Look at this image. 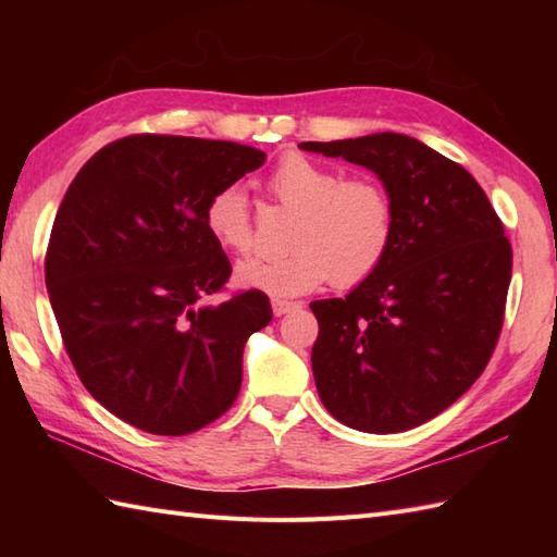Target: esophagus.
<instances>
[{
    "label": "esophagus",
    "mask_w": 557,
    "mask_h": 557,
    "mask_svg": "<svg viewBox=\"0 0 557 557\" xmlns=\"http://www.w3.org/2000/svg\"><path fill=\"white\" fill-rule=\"evenodd\" d=\"M297 309H299L297 301L272 299V313H275V315H285V313H292V311H297Z\"/></svg>",
    "instance_id": "obj_1"
}]
</instances>
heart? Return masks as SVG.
Instances as JSON below:
<instances>
[{"instance_id":"obj_1","label":"heart","mask_w":557,"mask_h":557,"mask_svg":"<svg viewBox=\"0 0 557 557\" xmlns=\"http://www.w3.org/2000/svg\"><path fill=\"white\" fill-rule=\"evenodd\" d=\"M270 198L297 212L285 256H256L236 268L242 287L299 297L333 280L354 287L381 268L395 236V203L373 176H349L299 152H287L265 180ZM208 234L224 251L256 248L251 208L242 186L227 184L203 208Z\"/></svg>"}]
</instances>
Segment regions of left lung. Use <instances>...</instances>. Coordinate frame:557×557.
Returning <instances> with one entry per match:
<instances>
[{
	"label": "left lung",
	"instance_id": "obj_1",
	"mask_svg": "<svg viewBox=\"0 0 557 557\" xmlns=\"http://www.w3.org/2000/svg\"><path fill=\"white\" fill-rule=\"evenodd\" d=\"M381 176L395 203L393 246L345 299L313 301V377L349 429L399 433L474 385L498 345L512 246L461 164L401 134L299 144Z\"/></svg>",
	"mask_w": 557,
	"mask_h": 557
}]
</instances>
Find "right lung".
I'll use <instances>...</instances> for the list:
<instances>
[{
    "instance_id": "right-lung-1",
    "label": "right lung",
    "mask_w": 557,
    "mask_h": 557,
    "mask_svg": "<svg viewBox=\"0 0 557 557\" xmlns=\"http://www.w3.org/2000/svg\"><path fill=\"white\" fill-rule=\"evenodd\" d=\"M263 162L232 140L124 136L83 164L57 210L45 285L64 349L88 393L140 431L196 433L239 395L244 345L272 309L258 289L208 304L232 265L203 208Z\"/></svg>"
}]
</instances>
